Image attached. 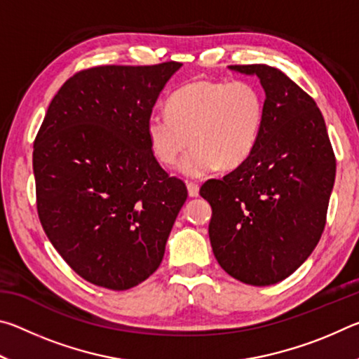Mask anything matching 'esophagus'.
Masks as SVG:
<instances>
[{"instance_id": "esophagus-1", "label": "esophagus", "mask_w": 359, "mask_h": 359, "mask_svg": "<svg viewBox=\"0 0 359 359\" xmlns=\"http://www.w3.org/2000/svg\"><path fill=\"white\" fill-rule=\"evenodd\" d=\"M187 188H188V194H190L191 198H196L199 194V185L194 184V182H188Z\"/></svg>"}]
</instances>
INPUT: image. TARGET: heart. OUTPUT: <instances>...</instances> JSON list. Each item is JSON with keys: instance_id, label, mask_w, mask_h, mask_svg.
<instances>
[{"instance_id": "b5f03b06", "label": "heart", "mask_w": 359, "mask_h": 359, "mask_svg": "<svg viewBox=\"0 0 359 359\" xmlns=\"http://www.w3.org/2000/svg\"><path fill=\"white\" fill-rule=\"evenodd\" d=\"M264 121V98L248 81L194 79L168 100V114L149 115L150 149L163 166L180 163L182 172L201 177L218 168H239L257 145Z\"/></svg>"}]
</instances>
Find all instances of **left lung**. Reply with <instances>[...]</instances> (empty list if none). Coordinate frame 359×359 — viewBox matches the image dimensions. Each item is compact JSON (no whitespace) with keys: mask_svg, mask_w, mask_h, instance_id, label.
I'll use <instances>...</instances> for the list:
<instances>
[{"mask_svg":"<svg viewBox=\"0 0 359 359\" xmlns=\"http://www.w3.org/2000/svg\"><path fill=\"white\" fill-rule=\"evenodd\" d=\"M257 74L266 92L264 121L252 155L201 196L212 208L209 238L231 277L266 287L306 261L323 234L336 179V155L311 95L267 65H233Z\"/></svg>","mask_w":359,"mask_h":359,"instance_id":"left-lung-1","label":"left lung"}]
</instances>
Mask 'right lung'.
Wrapping results in <instances>:
<instances>
[{
  "mask_svg": "<svg viewBox=\"0 0 359 359\" xmlns=\"http://www.w3.org/2000/svg\"><path fill=\"white\" fill-rule=\"evenodd\" d=\"M179 62L95 66L53 96L33 145L36 208L76 274L115 291L160 266L184 182L150 149L147 118Z\"/></svg>",
  "mask_w": 359,
  "mask_h": 359,
  "instance_id": "1",
  "label": "right lung"
}]
</instances>
